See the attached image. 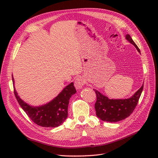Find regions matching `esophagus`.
<instances>
[{"label":"esophagus","instance_id":"obj_1","mask_svg":"<svg viewBox=\"0 0 158 158\" xmlns=\"http://www.w3.org/2000/svg\"><path fill=\"white\" fill-rule=\"evenodd\" d=\"M85 83H86L85 80L82 77H77L76 80H75L74 85L77 89H81V88H82V86H84V85Z\"/></svg>","mask_w":158,"mask_h":158}]
</instances>
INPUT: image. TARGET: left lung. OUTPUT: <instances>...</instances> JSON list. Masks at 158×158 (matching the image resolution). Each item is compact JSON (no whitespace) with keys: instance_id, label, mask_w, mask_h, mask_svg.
I'll return each mask as SVG.
<instances>
[{"instance_id":"obj_1","label":"left lung","mask_w":158,"mask_h":158,"mask_svg":"<svg viewBox=\"0 0 158 158\" xmlns=\"http://www.w3.org/2000/svg\"><path fill=\"white\" fill-rule=\"evenodd\" d=\"M126 38L140 52L139 48L129 35H127ZM143 88V85L133 96L127 99H109L97 90L94 89L97 97L95 108L97 117L102 121L109 122H118L127 118L137 106Z\"/></svg>"}]
</instances>
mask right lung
<instances>
[{"mask_svg":"<svg viewBox=\"0 0 158 158\" xmlns=\"http://www.w3.org/2000/svg\"><path fill=\"white\" fill-rule=\"evenodd\" d=\"M13 82H14L12 77ZM76 93L73 82L66 86L51 102L40 107H32L25 103L17 95L14 87V94L19 104L31 120L44 127H56L68 117L70 98Z\"/></svg>","mask_w":158,"mask_h":158,"instance_id":"right-lung-1","label":"right lung"}]
</instances>
